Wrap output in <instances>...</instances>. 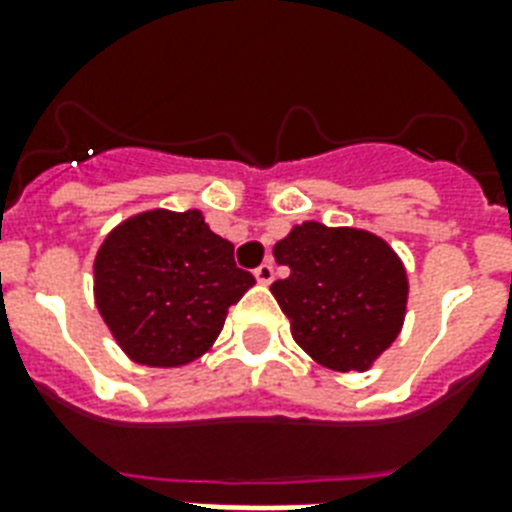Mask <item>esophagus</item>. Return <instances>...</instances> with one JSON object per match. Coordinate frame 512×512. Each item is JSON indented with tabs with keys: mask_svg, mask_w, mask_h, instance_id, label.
I'll return each mask as SVG.
<instances>
[{
	"mask_svg": "<svg viewBox=\"0 0 512 512\" xmlns=\"http://www.w3.org/2000/svg\"><path fill=\"white\" fill-rule=\"evenodd\" d=\"M255 279H257V284H271V281H273V265L271 263L260 265V268L255 271Z\"/></svg>",
	"mask_w": 512,
	"mask_h": 512,
	"instance_id": "obj_1",
	"label": "esophagus"
}]
</instances>
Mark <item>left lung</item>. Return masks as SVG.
<instances>
[{
  "label": "left lung",
  "mask_w": 512,
  "mask_h": 512,
  "mask_svg": "<svg viewBox=\"0 0 512 512\" xmlns=\"http://www.w3.org/2000/svg\"><path fill=\"white\" fill-rule=\"evenodd\" d=\"M273 257L289 268L271 284L273 297L316 364L366 372L401 335L409 276L382 236L305 220L276 241Z\"/></svg>",
  "instance_id": "left-lung-1"
}]
</instances>
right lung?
Wrapping results in <instances>:
<instances>
[{
	"mask_svg": "<svg viewBox=\"0 0 512 512\" xmlns=\"http://www.w3.org/2000/svg\"><path fill=\"white\" fill-rule=\"evenodd\" d=\"M95 305L124 356L143 366H185L204 356L228 308L255 284L233 263V244L199 209H146L100 244Z\"/></svg>",
	"mask_w": 512,
	"mask_h": 512,
	"instance_id": "add662e5",
	"label": "right lung"
}]
</instances>
